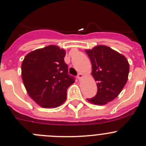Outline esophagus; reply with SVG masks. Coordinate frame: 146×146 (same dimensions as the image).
I'll use <instances>...</instances> for the list:
<instances>
[{
  "label": "esophagus",
  "mask_w": 146,
  "mask_h": 146,
  "mask_svg": "<svg viewBox=\"0 0 146 146\" xmlns=\"http://www.w3.org/2000/svg\"><path fill=\"white\" fill-rule=\"evenodd\" d=\"M82 77H83V75L81 74V73H78V74L77 78H78V80L81 79V78H82Z\"/></svg>",
  "instance_id": "34e87169"
}]
</instances>
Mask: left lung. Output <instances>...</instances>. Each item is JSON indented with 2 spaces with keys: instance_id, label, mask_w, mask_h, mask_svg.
I'll list each match as a JSON object with an SVG mask.
<instances>
[{
  "instance_id": "obj_1",
  "label": "left lung",
  "mask_w": 146,
  "mask_h": 146,
  "mask_svg": "<svg viewBox=\"0 0 146 146\" xmlns=\"http://www.w3.org/2000/svg\"><path fill=\"white\" fill-rule=\"evenodd\" d=\"M85 52L92 62V74L97 86L96 96L87 100L96 105H104L123 89L128 78L129 62L123 54L105 45Z\"/></svg>"
}]
</instances>
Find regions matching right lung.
<instances>
[{
  "label": "right lung",
  "mask_w": 146,
  "mask_h": 146,
  "mask_svg": "<svg viewBox=\"0 0 146 146\" xmlns=\"http://www.w3.org/2000/svg\"><path fill=\"white\" fill-rule=\"evenodd\" d=\"M65 50L49 45L27 54L21 76L29 96L42 107L55 108L65 102L67 90L75 82L64 61Z\"/></svg>",
  "instance_id": "obj_1"
}]
</instances>
